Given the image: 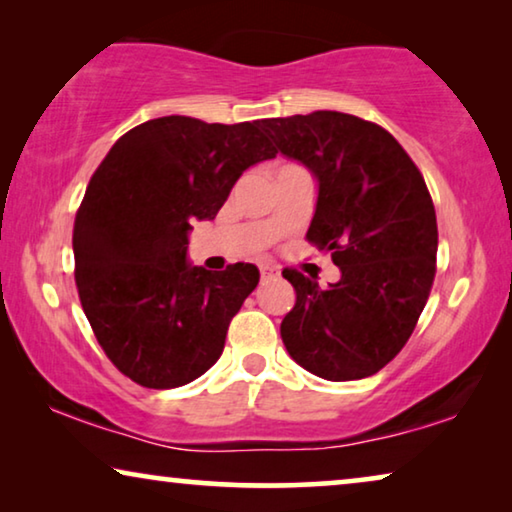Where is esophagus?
Returning a JSON list of instances; mask_svg holds the SVG:
<instances>
[{
  "instance_id": "34e87169",
  "label": "esophagus",
  "mask_w": 512,
  "mask_h": 512,
  "mask_svg": "<svg viewBox=\"0 0 512 512\" xmlns=\"http://www.w3.org/2000/svg\"><path fill=\"white\" fill-rule=\"evenodd\" d=\"M259 273H262V278H276V276H280V266L264 262V264H259Z\"/></svg>"
}]
</instances>
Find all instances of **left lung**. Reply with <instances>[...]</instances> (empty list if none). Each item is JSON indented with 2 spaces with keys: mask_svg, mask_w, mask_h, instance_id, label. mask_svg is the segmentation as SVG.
Instances as JSON below:
<instances>
[{
  "mask_svg": "<svg viewBox=\"0 0 512 512\" xmlns=\"http://www.w3.org/2000/svg\"><path fill=\"white\" fill-rule=\"evenodd\" d=\"M262 128L317 179L305 236L342 273L319 287L282 271L296 292L282 342L322 379L375 375L407 345L437 271V216L423 174L391 133L354 114L317 110L264 119Z\"/></svg>",
  "mask_w": 512,
  "mask_h": 512,
  "instance_id": "1",
  "label": "left lung"
}]
</instances>
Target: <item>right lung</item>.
I'll use <instances>...</instances> for the list:
<instances>
[{"label": "right lung", "mask_w": 512, "mask_h": 512, "mask_svg": "<svg viewBox=\"0 0 512 512\" xmlns=\"http://www.w3.org/2000/svg\"><path fill=\"white\" fill-rule=\"evenodd\" d=\"M276 154L259 121L172 114L121 135L98 165L75 216V285L98 345L135 384H190L223 354L259 271L193 266L190 225L216 218L241 174Z\"/></svg>", "instance_id": "add662e5"}]
</instances>
